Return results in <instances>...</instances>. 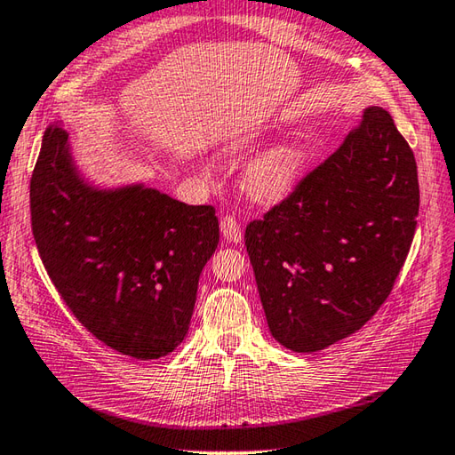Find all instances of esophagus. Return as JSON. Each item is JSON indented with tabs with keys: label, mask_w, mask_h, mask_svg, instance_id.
Returning a JSON list of instances; mask_svg holds the SVG:
<instances>
[{
	"label": "esophagus",
	"mask_w": 455,
	"mask_h": 455,
	"mask_svg": "<svg viewBox=\"0 0 455 455\" xmlns=\"http://www.w3.org/2000/svg\"><path fill=\"white\" fill-rule=\"evenodd\" d=\"M220 233L228 243H240L243 240V228L235 215H225L220 219Z\"/></svg>",
	"instance_id": "34e87169"
}]
</instances>
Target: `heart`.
<instances>
[{"label":"heart","instance_id":"heart-1","mask_svg":"<svg viewBox=\"0 0 455 455\" xmlns=\"http://www.w3.org/2000/svg\"><path fill=\"white\" fill-rule=\"evenodd\" d=\"M256 146L254 138H240L235 141L230 149L236 154H244ZM301 151L283 146L266 151L256 162L248 167L244 185L252 197L260 201H278L283 195H288L293 185L298 181L299 169H301Z\"/></svg>","mask_w":455,"mask_h":455}]
</instances>
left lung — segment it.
I'll return each mask as SVG.
<instances>
[{"label":"left lung","mask_w":455,"mask_h":455,"mask_svg":"<svg viewBox=\"0 0 455 455\" xmlns=\"http://www.w3.org/2000/svg\"><path fill=\"white\" fill-rule=\"evenodd\" d=\"M420 209L416 159L379 106L244 243L274 339L296 353L333 345L369 322L403 270Z\"/></svg>","instance_id":"left-lung-1"}]
</instances>
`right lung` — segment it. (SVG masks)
Wrapping results in <instances>:
<instances>
[{
  "instance_id": "add662e5",
  "label": "right lung",
  "mask_w": 455,
  "mask_h": 455,
  "mask_svg": "<svg viewBox=\"0 0 455 455\" xmlns=\"http://www.w3.org/2000/svg\"><path fill=\"white\" fill-rule=\"evenodd\" d=\"M31 230L52 286L86 331L141 361L180 345L203 266L219 244L212 204L156 189L92 191L78 180L67 133L44 132L31 177Z\"/></svg>"
}]
</instances>
